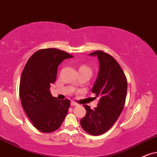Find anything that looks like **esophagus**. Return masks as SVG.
<instances>
[{
    "label": "esophagus",
    "mask_w": 157,
    "mask_h": 157,
    "mask_svg": "<svg viewBox=\"0 0 157 157\" xmlns=\"http://www.w3.org/2000/svg\"><path fill=\"white\" fill-rule=\"evenodd\" d=\"M77 103H75V102H74V101H72L71 102V106H77Z\"/></svg>",
    "instance_id": "34e87169"
}]
</instances>
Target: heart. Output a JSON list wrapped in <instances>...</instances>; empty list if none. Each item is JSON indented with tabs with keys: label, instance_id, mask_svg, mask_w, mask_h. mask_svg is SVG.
Listing matches in <instances>:
<instances>
[{
	"label": "heart",
	"instance_id": "1",
	"mask_svg": "<svg viewBox=\"0 0 157 157\" xmlns=\"http://www.w3.org/2000/svg\"><path fill=\"white\" fill-rule=\"evenodd\" d=\"M80 69H87V70H90V71H91L90 69L89 68V67H88V66H86V65H82V66H81V67H80ZM80 69H79V70H80Z\"/></svg>",
	"mask_w": 157,
	"mask_h": 157
}]
</instances>
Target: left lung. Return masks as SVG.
I'll return each mask as SVG.
<instances>
[{
    "label": "left lung",
    "mask_w": 157,
    "mask_h": 157,
    "mask_svg": "<svg viewBox=\"0 0 157 157\" xmlns=\"http://www.w3.org/2000/svg\"><path fill=\"white\" fill-rule=\"evenodd\" d=\"M98 57L99 70L92 92L99 97L94 109L83 105L86 114L81 119L83 130L92 136L108 131L117 120L125 103L128 82L120 64L112 56L102 51L89 54Z\"/></svg>",
    "instance_id": "1"
}]
</instances>
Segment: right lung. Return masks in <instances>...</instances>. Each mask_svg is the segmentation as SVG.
I'll use <instances>...</instances> for the list:
<instances>
[{"instance_id":"1","label":"right lung","mask_w":157,"mask_h":157,"mask_svg":"<svg viewBox=\"0 0 157 157\" xmlns=\"http://www.w3.org/2000/svg\"><path fill=\"white\" fill-rule=\"evenodd\" d=\"M72 56L57 48L40 49L32 55L21 75L19 96L26 114L37 130L52 132L60 128L70 106L69 99L59 101L50 91L58 66Z\"/></svg>"}]
</instances>
